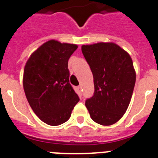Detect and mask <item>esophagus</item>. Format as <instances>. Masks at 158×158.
Segmentation results:
<instances>
[{"instance_id": "esophagus-1", "label": "esophagus", "mask_w": 158, "mask_h": 158, "mask_svg": "<svg viewBox=\"0 0 158 158\" xmlns=\"http://www.w3.org/2000/svg\"><path fill=\"white\" fill-rule=\"evenodd\" d=\"M77 90H78V92L80 95H82V87L81 86H79V87H77Z\"/></svg>"}]
</instances>
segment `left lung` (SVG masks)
Returning a JSON list of instances; mask_svg holds the SVG:
<instances>
[{
	"mask_svg": "<svg viewBox=\"0 0 158 158\" xmlns=\"http://www.w3.org/2000/svg\"><path fill=\"white\" fill-rule=\"evenodd\" d=\"M82 52L94 78V95L85 102L90 116L101 125L115 124L126 112L136 83L130 55L112 42L83 45Z\"/></svg>",
	"mask_w": 158,
	"mask_h": 158,
	"instance_id": "1",
	"label": "left lung"
}]
</instances>
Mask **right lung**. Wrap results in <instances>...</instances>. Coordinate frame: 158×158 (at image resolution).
<instances>
[{"mask_svg": "<svg viewBox=\"0 0 158 158\" xmlns=\"http://www.w3.org/2000/svg\"><path fill=\"white\" fill-rule=\"evenodd\" d=\"M77 45L50 40L30 55L25 66L26 99L41 120L52 126L69 120L79 98L69 81L68 60Z\"/></svg>", "mask_w": 158, "mask_h": 158, "instance_id": "1", "label": "right lung"}]
</instances>
